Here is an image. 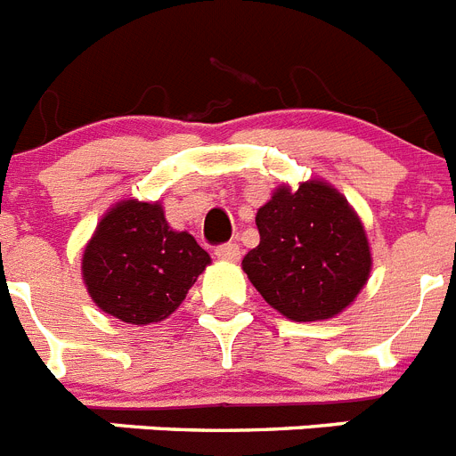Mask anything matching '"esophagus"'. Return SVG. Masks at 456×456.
I'll return each mask as SVG.
<instances>
[{
  "instance_id": "esophagus-1",
  "label": "esophagus",
  "mask_w": 456,
  "mask_h": 456,
  "mask_svg": "<svg viewBox=\"0 0 456 456\" xmlns=\"http://www.w3.org/2000/svg\"><path fill=\"white\" fill-rule=\"evenodd\" d=\"M215 256L219 257V260H225V263H237L241 251L237 244H221V247L215 248Z\"/></svg>"
}]
</instances>
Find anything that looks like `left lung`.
<instances>
[{
	"mask_svg": "<svg viewBox=\"0 0 456 456\" xmlns=\"http://www.w3.org/2000/svg\"><path fill=\"white\" fill-rule=\"evenodd\" d=\"M256 225L260 244L241 269L288 320H331L368 283L372 251L363 221L326 180L281 184L257 209Z\"/></svg>",
	"mask_w": 456,
	"mask_h": 456,
	"instance_id": "left-lung-1",
	"label": "left lung"
}]
</instances>
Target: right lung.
Listing matches in <instances>:
<instances>
[{"label": "right lung", "instance_id": "add662e5", "mask_svg": "<svg viewBox=\"0 0 456 456\" xmlns=\"http://www.w3.org/2000/svg\"><path fill=\"white\" fill-rule=\"evenodd\" d=\"M212 263L187 231H173L159 200L127 199L109 208L82 253V278L102 313L146 326L180 308Z\"/></svg>", "mask_w": 456, "mask_h": 456}]
</instances>
